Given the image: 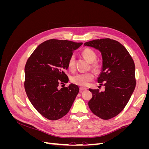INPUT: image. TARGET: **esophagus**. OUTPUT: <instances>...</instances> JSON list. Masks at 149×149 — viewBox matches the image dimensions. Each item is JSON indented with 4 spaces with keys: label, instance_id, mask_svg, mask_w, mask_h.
Returning <instances> with one entry per match:
<instances>
[{
    "label": "esophagus",
    "instance_id": "1",
    "mask_svg": "<svg viewBox=\"0 0 149 149\" xmlns=\"http://www.w3.org/2000/svg\"><path fill=\"white\" fill-rule=\"evenodd\" d=\"M79 90H80V91H81V92H82V91H86V90H87V88H83V87H81V88H79Z\"/></svg>",
    "mask_w": 149,
    "mask_h": 149
}]
</instances>
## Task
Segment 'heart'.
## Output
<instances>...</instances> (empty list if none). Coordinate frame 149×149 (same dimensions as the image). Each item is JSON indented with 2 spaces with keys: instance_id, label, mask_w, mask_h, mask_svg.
<instances>
[{
  "instance_id": "obj_1",
  "label": "heart",
  "mask_w": 149,
  "mask_h": 149,
  "mask_svg": "<svg viewBox=\"0 0 149 149\" xmlns=\"http://www.w3.org/2000/svg\"><path fill=\"white\" fill-rule=\"evenodd\" d=\"M83 57L88 62L91 63V68L95 71H98L100 68V65L97 61H94L96 60L97 55L93 49L90 48H86L82 52ZM75 65V58L74 55H71L70 58L68 63V68L70 70H73ZM94 78V74L92 72H88L85 73H78L72 76L71 81L74 84L79 86H87L89 83Z\"/></svg>"
}]
</instances>
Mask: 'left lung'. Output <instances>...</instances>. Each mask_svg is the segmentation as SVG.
Instances as JSON below:
<instances>
[{
	"label": "left lung",
	"instance_id": "1",
	"mask_svg": "<svg viewBox=\"0 0 149 149\" xmlns=\"http://www.w3.org/2000/svg\"><path fill=\"white\" fill-rule=\"evenodd\" d=\"M84 46L101 53L102 66L97 82L100 86H105L104 91L89 89L93 97L88 102L89 107L100 118L110 119L124 109L136 88L134 60L123 45L114 40H94Z\"/></svg>",
	"mask_w": 149,
	"mask_h": 149
}]
</instances>
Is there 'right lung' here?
I'll return each mask as SVG.
<instances>
[{
	"label": "right lung",
	"instance_id": "add662e5",
	"mask_svg": "<svg viewBox=\"0 0 149 149\" xmlns=\"http://www.w3.org/2000/svg\"><path fill=\"white\" fill-rule=\"evenodd\" d=\"M83 43L51 39L37 47L25 66L24 86L30 102L39 113L52 120L69 112L79 93L77 85L58 89L68 82L65 71L75 49Z\"/></svg>",
	"mask_w": 149,
	"mask_h": 149
}]
</instances>
